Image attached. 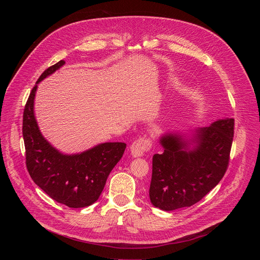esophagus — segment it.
Returning a JSON list of instances; mask_svg holds the SVG:
<instances>
[{
	"label": "esophagus",
	"mask_w": 260,
	"mask_h": 260,
	"mask_svg": "<svg viewBox=\"0 0 260 260\" xmlns=\"http://www.w3.org/2000/svg\"><path fill=\"white\" fill-rule=\"evenodd\" d=\"M151 141L146 138H140L131 145V154L133 157H141L151 148Z\"/></svg>",
	"instance_id": "obj_1"
}]
</instances>
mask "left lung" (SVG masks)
I'll return each instance as SVG.
<instances>
[{"mask_svg":"<svg viewBox=\"0 0 260 260\" xmlns=\"http://www.w3.org/2000/svg\"><path fill=\"white\" fill-rule=\"evenodd\" d=\"M234 118L210 126L172 131L159 137L161 154H154L149 189L151 204L164 211L190 207L224 176L234 138Z\"/></svg>","mask_w":260,"mask_h":260,"instance_id":"left-lung-1","label":"left lung"}]
</instances>
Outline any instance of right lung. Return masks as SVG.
Here are the masks:
<instances>
[{"label": "right lung", "mask_w": 260, "mask_h": 260, "mask_svg": "<svg viewBox=\"0 0 260 260\" xmlns=\"http://www.w3.org/2000/svg\"><path fill=\"white\" fill-rule=\"evenodd\" d=\"M66 62L45 70L31 89L23 111L22 136L26 168L30 178L52 200L70 208H84L100 198L107 178L126 148L125 143L106 142L75 154H64L42 135L35 117L34 103L38 84Z\"/></svg>", "instance_id": "add662e5"}]
</instances>
